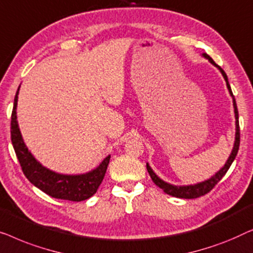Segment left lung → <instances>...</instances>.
<instances>
[{"instance_id":"obj_1","label":"left lung","mask_w":253,"mask_h":253,"mask_svg":"<svg viewBox=\"0 0 253 253\" xmlns=\"http://www.w3.org/2000/svg\"><path fill=\"white\" fill-rule=\"evenodd\" d=\"M203 56L205 57L206 59H209L211 64H213L215 67H218L220 72L225 78L227 88H228L229 94L233 97V105H234V112H235V120H236V134H235V143H234V148L232 150V154H230L229 158L227 159V162L225 164V166L222 167L219 172H216L214 175L210 177V179L203 181V182H199L196 184H190V186H173V184H169L163 181L161 177H158L156 175V173L152 170V169L149 166V164L147 163V169L149 174H150L152 181H154L156 186H158L161 189L164 190V193L167 195H170L173 197H177V198H186V199H191V198H197L201 196H204L205 194H208L209 191H211L216 183L219 182L220 180L225 176V174L227 173V170L229 169L230 165H232L235 157H236L237 152H238V148H240V125H238V111H237V105H236V101H235V97L233 95L232 88H230V84L228 83V78H227V74L225 73L221 67L219 65H216L211 57H210L208 54H203Z\"/></svg>"}]
</instances>
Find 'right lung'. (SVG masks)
Here are the masks:
<instances>
[{"label": "right lung", "instance_id": "obj_1", "mask_svg": "<svg viewBox=\"0 0 253 253\" xmlns=\"http://www.w3.org/2000/svg\"><path fill=\"white\" fill-rule=\"evenodd\" d=\"M18 92L19 88L16 92L11 115V142L25 176L32 184L54 198L81 202L91 197L104 179L111 156H108L95 169L78 175L59 174L42 166L28 151L21 137L16 112Z\"/></svg>", "mask_w": 253, "mask_h": 253}]
</instances>
